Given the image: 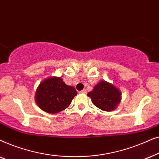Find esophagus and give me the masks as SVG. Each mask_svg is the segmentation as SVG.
<instances>
[{"label": "esophagus", "mask_w": 159, "mask_h": 159, "mask_svg": "<svg viewBox=\"0 0 159 159\" xmlns=\"http://www.w3.org/2000/svg\"><path fill=\"white\" fill-rule=\"evenodd\" d=\"M80 93H84H84H87V90H85V89H84V90H82V91H80Z\"/></svg>", "instance_id": "esophagus-1"}]
</instances>
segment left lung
<instances>
[{
	"mask_svg": "<svg viewBox=\"0 0 159 159\" xmlns=\"http://www.w3.org/2000/svg\"><path fill=\"white\" fill-rule=\"evenodd\" d=\"M121 93L118 88L104 80H101L91 92L88 93L93 103L105 111H111L116 108L121 101Z\"/></svg>",
	"mask_w": 159,
	"mask_h": 159,
	"instance_id": "obj_1",
	"label": "left lung"
}]
</instances>
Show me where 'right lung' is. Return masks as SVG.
Here are the masks:
<instances>
[{"label": "right lung", "instance_id": "add662e5", "mask_svg": "<svg viewBox=\"0 0 159 159\" xmlns=\"http://www.w3.org/2000/svg\"><path fill=\"white\" fill-rule=\"evenodd\" d=\"M77 94L75 88L65 84L61 78L52 77L39 84L35 101L40 109L49 114H56L68 107Z\"/></svg>", "mask_w": 159, "mask_h": 159}]
</instances>
